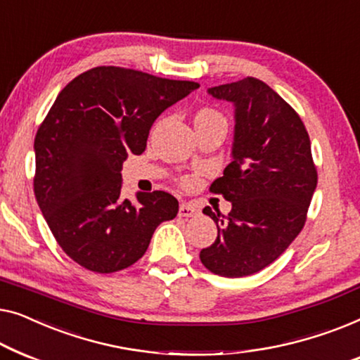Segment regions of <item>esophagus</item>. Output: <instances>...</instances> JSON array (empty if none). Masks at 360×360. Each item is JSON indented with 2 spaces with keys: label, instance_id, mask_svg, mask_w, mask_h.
Wrapping results in <instances>:
<instances>
[{
  "label": "esophagus",
  "instance_id": "34e87169",
  "mask_svg": "<svg viewBox=\"0 0 360 360\" xmlns=\"http://www.w3.org/2000/svg\"><path fill=\"white\" fill-rule=\"evenodd\" d=\"M197 214H199V210L195 209L194 205L187 204V202H182V204L179 205V217H195Z\"/></svg>",
  "mask_w": 360,
  "mask_h": 360
}]
</instances>
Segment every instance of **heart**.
<instances>
[{
    "label": "heart",
    "instance_id": "heart-1",
    "mask_svg": "<svg viewBox=\"0 0 360 360\" xmlns=\"http://www.w3.org/2000/svg\"><path fill=\"white\" fill-rule=\"evenodd\" d=\"M214 119H224V117H221L220 112H217L214 109H202L195 114L194 122L195 120H214Z\"/></svg>",
    "mask_w": 360,
    "mask_h": 360
}]
</instances>
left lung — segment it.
Wrapping results in <instances>:
<instances>
[{"label": "left lung", "instance_id": "obj_1", "mask_svg": "<svg viewBox=\"0 0 360 360\" xmlns=\"http://www.w3.org/2000/svg\"><path fill=\"white\" fill-rule=\"evenodd\" d=\"M235 105L231 163L210 191L231 202L229 215L205 207L217 240L200 251L214 274L245 277L274 262L302 231L318 174L298 114L264 81L248 77L209 88Z\"/></svg>", "mask_w": 360, "mask_h": 360}]
</instances>
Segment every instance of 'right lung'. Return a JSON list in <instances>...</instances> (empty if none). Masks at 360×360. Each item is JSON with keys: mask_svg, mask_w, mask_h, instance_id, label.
Returning <instances> with one entry per match:
<instances>
[{"mask_svg": "<svg viewBox=\"0 0 360 360\" xmlns=\"http://www.w3.org/2000/svg\"><path fill=\"white\" fill-rule=\"evenodd\" d=\"M199 88L120 67L70 81L34 140V192L60 248L84 269L110 274L140 259L179 204L163 191L120 197L122 163L146 148L158 115Z\"/></svg>", "mask_w": 360, "mask_h": 360, "instance_id": "add662e5", "label": "right lung"}]
</instances>
